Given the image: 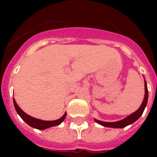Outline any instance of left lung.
Segmentation results:
<instances>
[{"label": "left lung", "instance_id": "left-lung-1", "mask_svg": "<svg viewBox=\"0 0 157 157\" xmlns=\"http://www.w3.org/2000/svg\"><path fill=\"white\" fill-rule=\"evenodd\" d=\"M144 86H145V95H144V98L143 103H142L141 106L139 109L137 110L136 112H134V113H132L131 115H129V117H125L124 119L119 121L116 122H105L101 121L98 120L94 119L98 124L103 125L105 127H110V128H124V127L129 125V124H133L134 122H135L137 120L139 119V117H141L143 112H144V109L147 106V99H148V90H147V86L146 81H144Z\"/></svg>", "mask_w": 157, "mask_h": 157}]
</instances>
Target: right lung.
I'll list each match as a JSON object with an SVG mask.
<instances>
[{
    "instance_id": "right-lung-1",
    "label": "right lung",
    "mask_w": 157,
    "mask_h": 157,
    "mask_svg": "<svg viewBox=\"0 0 157 157\" xmlns=\"http://www.w3.org/2000/svg\"><path fill=\"white\" fill-rule=\"evenodd\" d=\"M13 105H14V107H15V110L17 113H18L22 119L24 121L30 125L31 127L33 128H35V129H45L47 128H50V127L56 126V125H59L63 121L65 117H66V112L65 114L59 119L56 120V121H42V120L36 119V118H34V117H31L29 115H28L27 113L23 112V110L21 109L20 107H18L17 103L14 100V98H13Z\"/></svg>"
}]
</instances>
